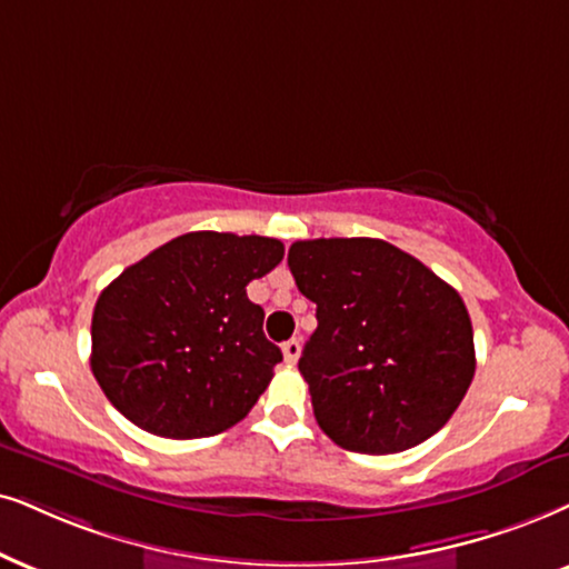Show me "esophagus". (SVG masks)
Wrapping results in <instances>:
<instances>
[{
  "mask_svg": "<svg viewBox=\"0 0 569 569\" xmlns=\"http://www.w3.org/2000/svg\"><path fill=\"white\" fill-rule=\"evenodd\" d=\"M299 355H301L299 338H289V341L283 343V357H286V362L293 365V362H297V359H299Z\"/></svg>",
  "mask_w": 569,
  "mask_h": 569,
  "instance_id": "34e87169",
  "label": "esophagus"
}]
</instances>
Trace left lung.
I'll return each instance as SVG.
<instances>
[{"label": "left lung", "instance_id": "obj_1", "mask_svg": "<svg viewBox=\"0 0 569 569\" xmlns=\"http://www.w3.org/2000/svg\"><path fill=\"white\" fill-rule=\"evenodd\" d=\"M318 328L299 359L315 420L359 455H397L438 433L476 376L459 293L380 239H312L289 249Z\"/></svg>", "mask_w": 569, "mask_h": 569}]
</instances>
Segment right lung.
I'll list each match as a JSON object with an SVG mask.
<instances>
[{"label":"right lung","mask_w":569,"mask_h":569,"mask_svg":"<svg viewBox=\"0 0 569 569\" xmlns=\"http://www.w3.org/2000/svg\"><path fill=\"white\" fill-rule=\"evenodd\" d=\"M280 260L278 239L193 231L120 272L91 318V372L112 407L162 438L243 420L283 359L247 286Z\"/></svg>","instance_id":"add662e5"}]
</instances>
